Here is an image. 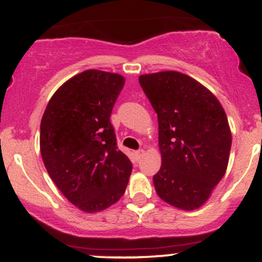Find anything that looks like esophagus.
Wrapping results in <instances>:
<instances>
[{"mask_svg":"<svg viewBox=\"0 0 262 262\" xmlns=\"http://www.w3.org/2000/svg\"><path fill=\"white\" fill-rule=\"evenodd\" d=\"M143 155H144V150H138V151L134 152V156L137 160H140V159L143 158Z\"/></svg>","mask_w":262,"mask_h":262,"instance_id":"obj_1","label":"esophagus"}]
</instances>
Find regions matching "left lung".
Listing matches in <instances>:
<instances>
[{"label":"left lung","instance_id":"left-lung-1","mask_svg":"<svg viewBox=\"0 0 262 262\" xmlns=\"http://www.w3.org/2000/svg\"><path fill=\"white\" fill-rule=\"evenodd\" d=\"M139 82L158 114L156 193L175 208H201L229 161L231 132L224 108L207 87L179 71L140 75Z\"/></svg>","mask_w":262,"mask_h":262}]
</instances>
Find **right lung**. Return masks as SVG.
I'll return each mask as SVG.
<instances>
[{"label": "right lung", "mask_w": 262, "mask_h": 262, "mask_svg": "<svg viewBox=\"0 0 262 262\" xmlns=\"http://www.w3.org/2000/svg\"><path fill=\"white\" fill-rule=\"evenodd\" d=\"M119 74L90 69L56 90L40 122V154L69 202L97 213L119 201L132 173L110 122L124 86Z\"/></svg>", "instance_id": "obj_1"}]
</instances>
